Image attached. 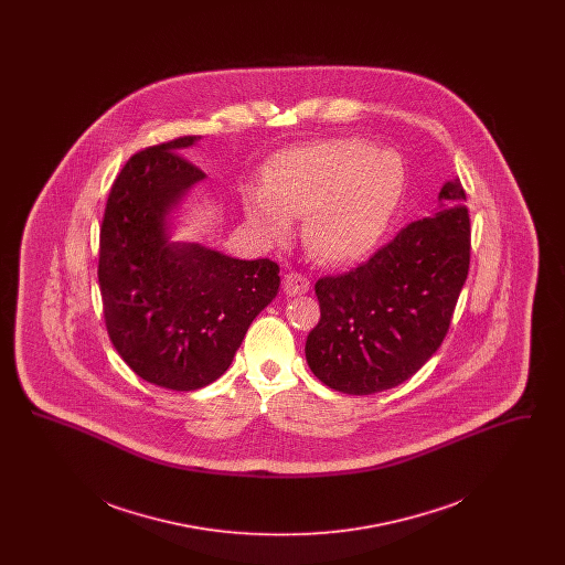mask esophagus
Instances as JSON below:
<instances>
[{
	"instance_id": "1",
	"label": "esophagus",
	"mask_w": 565,
	"mask_h": 565,
	"mask_svg": "<svg viewBox=\"0 0 565 565\" xmlns=\"http://www.w3.org/2000/svg\"><path fill=\"white\" fill-rule=\"evenodd\" d=\"M284 292L288 296H298L309 292V279L300 273H286L284 275Z\"/></svg>"
}]
</instances>
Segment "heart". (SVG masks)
I'll use <instances>...</instances> for the list:
<instances>
[{"label":"heart","instance_id":"obj_1","mask_svg":"<svg viewBox=\"0 0 565 565\" xmlns=\"http://www.w3.org/2000/svg\"><path fill=\"white\" fill-rule=\"evenodd\" d=\"M403 159L358 137L326 139L279 152L267 164L265 189L243 190L249 224L269 242L302 215L307 252L330 267L366 258L385 235L403 199Z\"/></svg>","mask_w":565,"mask_h":565}]
</instances>
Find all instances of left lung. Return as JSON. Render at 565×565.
<instances>
[{
  "instance_id": "8db88e82",
  "label": "left lung",
  "mask_w": 565,
  "mask_h": 565,
  "mask_svg": "<svg viewBox=\"0 0 565 565\" xmlns=\"http://www.w3.org/2000/svg\"><path fill=\"white\" fill-rule=\"evenodd\" d=\"M459 180L434 214L406 224L375 256L316 284L320 322L305 355L323 385L369 396L401 385L440 348L470 267V217Z\"/></svg>"
}]
</instances>
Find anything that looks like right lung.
Instances as JSON below:
<instances>
[{"instance_id": "add662e5", "label": "right lung", "mask_w": 565, "mask_h": 565, "mask_svg": "<svg viewBox=\"0 0 565 565\" xmlns=\"http://www.w3.org/2000/svg\"><path fill=\"white\" fill-rule=\"evenodd\" d=\"M186 135L134 154L109 190L99 288L109 339L135 375L192 392L224 375L254 318L279 290V267L173 242V220L205 173Z\"/></svg>"}]
</instances>
